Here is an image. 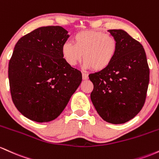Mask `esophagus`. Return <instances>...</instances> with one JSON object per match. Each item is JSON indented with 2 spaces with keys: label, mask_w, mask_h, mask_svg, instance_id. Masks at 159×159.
<instances>
[{
  "label": "esophagus",
  "mask_w": 159,
  "mask_h": 159,
  "mask_svg": "<svg viewBox=\"0 0 159 159\" xmlns=\"http://www.w3.org/2000/svg\"><path fill=\"white\" fill-rule=\"evenodd\" d=\"M89 79V75L85 73H83V80H86Z\"/></svg>",
  "instance_id": "esophagus-1"
}]
</instances>
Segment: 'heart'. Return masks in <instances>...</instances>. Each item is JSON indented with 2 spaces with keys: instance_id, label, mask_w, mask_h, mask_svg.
Returning <instances> with one entry per match:
<instances>
[{
  "instance_id": "b5f03b06",
  "label": "heart",
  "mask_w": 159,
  "mask_h": 159,
  "mask_svg": "<svg viewBox=\"0 0 159 159\" xmlns=\"http://www.w3.org/2000/svg\"><path fill=\"white\" fill-rule=\"evenodd\" d=\"M73 43L66 42L61 46L62 56L70 66L80 61L83 54L84 68L105 70L113 62L117 52L114 37L100 31H80L73 37Z\"/></svg>"
}]
</instances>
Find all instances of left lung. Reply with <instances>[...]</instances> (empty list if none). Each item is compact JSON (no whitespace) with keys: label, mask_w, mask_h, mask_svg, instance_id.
<instances>
[{"label":"left lung","mask_w":159,"mask_h":159,"mask_svg":"<svg viewBox=\"0 0 159 159\" xmlns=\"http://www.w3.org/2000/svg\"><path fill=\"white\" fill-rule=\"evenodd\" d=\"M117 52L105 70L89 75L94 85L91 100L103 120L122 124L131 120L145 103L149 69L143 47L122 29L108 31Z\"/></svg>","instance_id":"1"}]
</instances>
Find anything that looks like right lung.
Masks as SVG:
<instances>
[{"instance_id": "add662e5", "label": "right lung", "mask_w": 159, "mask_h": 159, "mask_svg": "<svg viewBox=\"0 0 159 159\" xmlns=\"http://www.w3.org/2000/svg\"><path fill=\"white\" fill-rule=\"evenodd\" d=\"M61 26L37 28L19 39L9 62L14 105L37 122L56 119L82 82V74L65 61L61 46L69 37Z\"/></svg>"}]
</instances>
